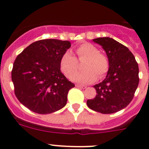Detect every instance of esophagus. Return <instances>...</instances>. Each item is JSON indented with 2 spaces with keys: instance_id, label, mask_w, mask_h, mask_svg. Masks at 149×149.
Wrapping results in <instances>:
<instances>
[{
  "instance_id": "esophagus-1",
  "label": "esophagus",
  "mask_w": 149,
  "mask_h": 149,
  "mask_svg": "<svg viewBox=\"0 0 149 149\" xmlns=\"http://www.w3.org/2000/svg\"><path fill=\"white\" fill-rule=\"evenodd\" d=\"M75 86L78 88H81V89H86V86H84V85H81V84H76Z\"/></svg>"
}]
</instances>
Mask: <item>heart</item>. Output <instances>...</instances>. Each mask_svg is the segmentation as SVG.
<instances>
[{
  "label": "heart",
  "instance_id": "b5f03b06",
  "mask_svg": "<svg viewBox=\"0 0 149 149\" xmlns=\"http://www.w3.org/2000/svg\"><path fill=\"white\" fill-rule=\"evenodd\" d=\"M75 52L78 60L85 59L83 63L82 72H75L77 66V59L68 51L63 54L60 61V66L62 72L65 76L69 77L76 82L89 84L97 79L103 77L107 73L110 68V61L106 54L100 53L98 48L94 45L85 42L77 47Z\"/></svg>",
  "mask_w": 149,
  "mask_h": 149
}]
</instances>
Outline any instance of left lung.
Instances as JSON below:
<instances>
[{
    "mask_svg": "<svg viewBox=\"0 0 149 149\" xmlns=\"http://www.w3.org/2000/svg\"><path fill=\"white\" fill-rule=\"evenodd\" d=\"M93 42L102 46L110 61V68L102 82L95 85L97 95L86 101L89 108L103 114L113 113L131 103L139 84V67L130 50L110 37Z\"/></svg>",
    "mask_w": 149,
    "mask_h": 149,
    "instance_id": "1",
    "label": "left lung"
}]
</instances>
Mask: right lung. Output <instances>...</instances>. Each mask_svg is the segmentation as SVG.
I'll return each instance as SVG.
<instances>
[{"label":"right lung","instance_id":"obj_1","mask_svg":"<svg viewBox=\"0 0 149 149\" xmlns=\"http://www.w3.org/2000/svg\"><path fill=\"white\" fill-rule=\"evenodd\" d=\"M70 47L69 41L42 39L17 56L12 81L15 96L29 110L48 114L65 106L68 91L74 84L61 72L60 61Z\"/></svg>","mask_w":149,"mask_h":149}]
</instances>
